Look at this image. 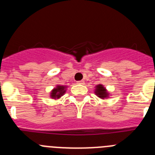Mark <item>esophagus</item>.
<instances>
[{"mask_svg": "<svg viewBox=\"0 0 155 155\" xmlns=\"http://www.w3.org/2000/svg\"><path fill=\"white\" fill-rule=\"evenodd\" d=\"M78 84H84V80H81V81H78Z\"/></svg>", "mask_w": 155, "mask_h": 155, "instance_id": "esophagus-1", "label": "esophagus"}]
</instances>
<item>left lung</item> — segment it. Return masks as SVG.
Masks as SVG:
<instances>
[{
    "mask_svg": "<svg viewBox=\"0 0 155 155\" xmlns=\"http://www.w3.org/2000/svg\"><path fill=\"white\" fill-rule=\"evenodd\" d=\"M94 94H96L98 98L104 99V98H109V92L107 91V89L102 85V84H98L95 86L94 87Z\"/></svg>",
    "mask_w": 155,
    "mask_h": 155,
    "instance_id": "1",
    "label": "left lung"
}]
</instances>
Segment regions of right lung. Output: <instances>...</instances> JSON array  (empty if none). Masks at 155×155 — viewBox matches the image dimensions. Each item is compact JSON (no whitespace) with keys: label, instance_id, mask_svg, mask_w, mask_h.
<instances>
[{"label":"right lung","instance_id":"right-lung-1","mask_svg":"<svg viewBox=\"0 0 155 155\" xmlns=\"http://www.w3.org/2000/svg\"><path fill=\"white\" fill-rule=\"evenodd\" d=\"M68 86L65 85H61V84H57L54 88L52 89V91L50 93V97L53 99H59L60 98L65 94L66 91H67Z\"/></svg>","mask_w":155,"mask_h":155}]
</instances>
